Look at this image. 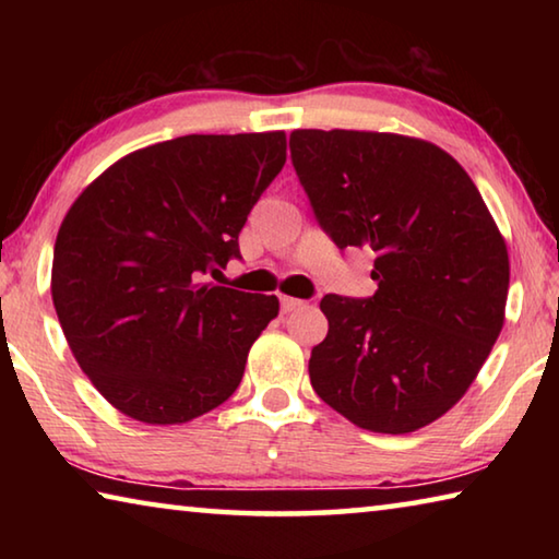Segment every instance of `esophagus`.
I'll list each match as a JSON object with an SVG mask.
<instances>
[{
    "label": "esophagus",
    "instance_id": "esophagus-1",
    "mask_svg": "<svg viewBox=\"0 0 559 559\" xmlns=\"http://www.w3.org/2000/svg\"><path fill=\"white\" fill-rule=\"evenodd\" d=\"M302 306H306V300L290 298V296H281V310H283V313H290V310H298Z\"/></svg>",
    "mask_w": 559,
    "mask_h": 559
}]
</instances>
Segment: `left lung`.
I'll list each match as a JSON object with an SVG mask.
<instances>
[{
    "mask_svg": "<svg viewBox=\"0 0 559 559\" xmlns=\"http://www.w3.org/2000/svg\"><path fill=\"white\" fill-rule=\"evenodd\" d=\"M290 157L337 249L374 251L372 298L320 300L310 384L359 429L409 433L456 404L503 330V234L456 159L372 130H293Z\"/></svg>",
    "mask_w": 559,
    "mask_h": 559,
    "instance_id": "1",
    "label": "left lung"
}]
</instances>
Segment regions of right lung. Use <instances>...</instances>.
I'll use <instances>...</instances> for the list:
<instances>
[{
  "instance_id": "add662e5",
  "label": "right lung",
  "mask_w": 559,
  "mask_h": 559,
  "mask_svg": "<svg viewBox=\"0 0 559 559\" xmlns=\"http://www.w3.org/2000/svg\"><path fill=\"white\" fill-rule=\"evenodd\" d=\"M283 165V130L185 135L120 157L66 212L56 316L81 370L130 419L185 424L236 392L278 298L204 276L241 257L246 216Z\"/></svg>"
}]
</instances>
